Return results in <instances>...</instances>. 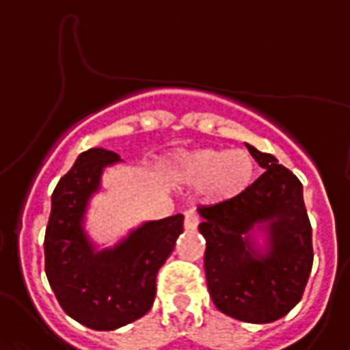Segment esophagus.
Masks as SVG:
<instances>
[{
	"label": "esophagus",
	"instance_id": "34e87169",
	"mask_svg": "<svg viewBox=\"0 0 350 350\" xmlns=\"http://www.w3.org/2000/svg\"><path fill=\"white\" fill-rule=\"evenodd\" d=\"M185 217V229L187 230H196L197 226H199V217H197V213L193 209H187L183 213Z\"/></svg>",
	"mask_w": 350,
	"mask_h": 350
}]
</instances>
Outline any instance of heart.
<instances>
[{
  "label": "heart",
  "mask_w": 350,
  "mask_h": 350,
  "mask_svg": "<svg viewBox=\"0 0 350 350\" xmlns=\"http://www.w3.org/2000/svg\"><path fill=\"white\" fill-rule=\"evenodd\" d=\"M176 174L188 185L208 187L213 200L226 202L239 197L250 187L255 163L247 151L199 150L179 160Z\"/></svg>",
  "instance_id": "b5f03b06"
}]
</instances>
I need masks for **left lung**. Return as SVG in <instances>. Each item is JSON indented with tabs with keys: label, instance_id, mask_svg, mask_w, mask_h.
<instances>
[{
	"label": "left lung",
	"instance_id": "8db88e82",
	"mask_svg": "<svg viewBox=\"0 0 350 350\" xmlns=\"http://www.w3.org/2000/svg\"><path fill=\"white\" fill-rule=\"evenodd\" d=\"M247 148L264 174L236 199L199 208V230L215 306L238 321L266 324L288 314L305 293L314 264L312 226L301 181L273 154ZM254 226L267 232L264 252L251 243Z\"/></svg>",
	"mask_w": 350,
	"mask_h": 350
}]
</instances>
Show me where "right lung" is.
Here are the masks:
<instances>
[{
	"instance_id": "add662e5",
	"label": "right lung",
	"mask_w": 350,
	"mask_h": 350,
	"mask_svg": "<svg viewBox=\"0 0 350 350\" xmlns=\"http://www.w3.org/2000/svg\"><path fill=\"white\" fill-rule=\"evenodd\" d=\"M114 151L91 148L53 192L45 229V275L65 314L96 331H112L150 312L157 273L183 232V215L146 221L114 248L95 250L84 232L88 200L100 188L103 167L120 162Z\"/></svg>"
}]
</instances>
